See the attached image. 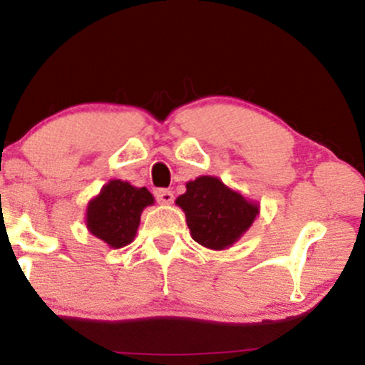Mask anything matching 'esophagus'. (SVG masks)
<instances>
[{
    "label": "esophagus",
    "mask_w": 365,
    "mask_h": 365,
    "mask_svg": "<svg viewBox=\"0 0 365 365\" xmlns=\"http://www.w3.org/2000/svg\"><path fill=\"white\" fill-rule=\"evenodd\" d=\"M156 199L159 204H171L173 202L175 195L173 192L168 190V188H159V190H156Z\"/></svg>",
    "instance_id": "1"
}]
</instances>
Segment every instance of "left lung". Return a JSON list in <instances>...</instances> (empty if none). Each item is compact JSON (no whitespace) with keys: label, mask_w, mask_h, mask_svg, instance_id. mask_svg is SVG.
Returning <instances> with one entry per match:
<instances>
[{"label":"left lung","mask_w":365,"mask_h":365,"mask_svg":"<svg viewBox=\"0 0 365 365\" xmlns=\"http://www.w3.org/2000/svg\"><path fill=\"white\" fill-rule=\"evenodd\" d=\"M183 209L190 235L197 244L212 250L232 247L254 223L259 204L232 190L216 177H199L187 183L177 199Z\"/></svg>","instance_id":"8db88e82"}]
</instances>
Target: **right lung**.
Returning a JSON list of instances; mask_svg holds the SVG:
<instances>
[{
	"label": "right lung",
	"mask_w": 365,
	"mask_h": 365,
	"mask_svg": "<svg viewBox=\"0 0 365 365\" xmlns=\"http://www.w3.org/2000/svg\"><path fill=\"white\" fill-rule=\"evenodd\" d=\"M153 204L154 197L145 187L110 180L87 204V230L111 249H121L135 238L142 211Z\"/></svg>",
	"instance_id": "add662e5"
}]
</instances>
